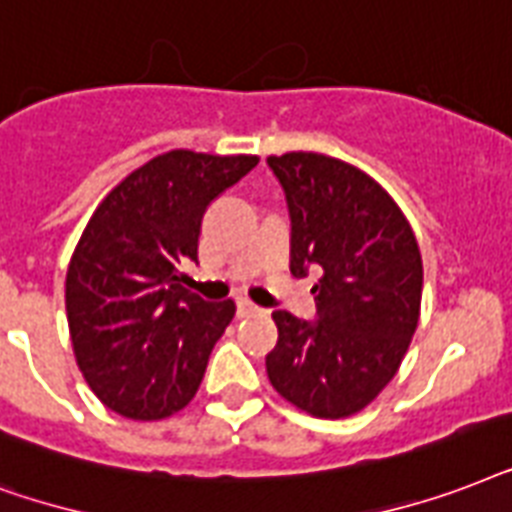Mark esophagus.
Segmentation results:
<instances>
[{
	"label": "esophagus",
	"mask_w": 512,
	"mask_h": 512,
	"mask_svg": "<svg viewBox=\"0 0 512 512\" xmlns=\"http://www.w3.org/2000/svg\"><path fill=\"white\" fill-rule=\"evenodd\" d=\"M261 312V307H256L251 299H237V315H256Z\"/></svg>",
	"instance_id": "34e87169"
}]
</instances>
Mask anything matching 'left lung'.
<instances>
[{
	"label": "left lung",
	"mask_w": 512,
	"mask_h": 512,
	"mask_svg": "<svg viewBox=\"0 0 512 512\" xmlns=\"http://www.w3.org/2000/svg\"><path fill=\"white\" fill-rule=\"evenodd\" d=\"M291 213V272H323L318 320L277 310L272 387L320 419L358 414L398 374L422 304V253L398 202L350 162L267 157Z\"/></svg>",
	"instance_id": "1"
}]
</instances>
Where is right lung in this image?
<instances>
[{
    "mask_svg": "<svg viewBox=\"0 0 512 512\" xmlns=\"http://www.w3.org/2000/svg\"><path fill=\"white\" fill-rule=\"evenodd\" d=\"M259 165L253 154H157L95 208L66 272V318L77 366L106 408L154 422L200 387L235 301L184 288L202 216Z\"/></svg>",
    "mask_w": 512,
    "mask_h": 512,
    "instance_id": "obj_1",
    "label": "right lung"
}]
</instances>
